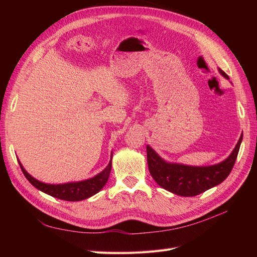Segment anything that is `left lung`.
Masks as SVG:
<instances>
[{
  "label": "left lung",
  "instance_id": "obj_1",
  "mask_svg": "<svg viewBox=\"0 0 257 257\" xmlns=\"http://www.w3.org/2000/svg\"><path fill=\"white\" fill-rule=\"evenodd\" d=\"M219 72L225 78L229 79L222 69H219ZM242 136L243 134H241L236 147L227 159L211 166H189L168 163L163 160L150 146H147L149 172L155 182L163 189L179 196H196L222 183L228 177L235 165Z\"/></svg>",
  "mask_w": 257,
  "mask_h": 257
}]
</instances>
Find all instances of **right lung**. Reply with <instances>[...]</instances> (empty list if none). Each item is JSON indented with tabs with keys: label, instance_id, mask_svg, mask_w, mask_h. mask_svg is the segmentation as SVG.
<instances>
[{
	"label": "right lung",
	"instance_id": "right-lung-1",
	"mask_svg": "<svg viewBox=\"0 0 257 257\" xmlns=\"http://www.w3.org/2000/svg\"><path fill=\"white\" fill-rule=\"evenodd\" d=\"M111 158H112V153H111ZM19 165L23 175L26 176L29 182L33 186H35L36 189L46 194H48V195L52 197H56L62 200L79 201L95 195L96 193H98L104 188V185L106 184L108 178H109V175H110L111 160L109 162V164L107 165V167L103 170V172H100L95 177L88 179V180L78 181V182H69V183H63V184H48V183L38 181L35 178H33L30 174L27 173V170L23 168L20 162H19Z\"/></svg>",
	"mask_w": 257,
	"mask_h": 257
}]
</instances>
